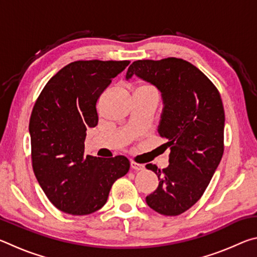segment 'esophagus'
Masks as SVG:
<instances>
[{"label":"esophagus","instance_id":"34e87169","mask_svg":"<svg viewBox=\"0 0 257 257\" xmlns=\"http://www.w3.org/2000/svg\"><path fill=\"white\" fill-rule=\"evenodd\" d=\"M130 168H132L133 170H135V171H141V170H143V169H144V165L136 163V162H134V161H132V162H130Z\"/></svg>","mask_w":257,"mask_h":257}]
</instances>
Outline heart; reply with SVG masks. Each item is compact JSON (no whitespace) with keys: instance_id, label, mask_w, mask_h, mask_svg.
I'll return each mask as SVG.
<instances>
[{"instance_id":"obj_1","label":"heart","mask_w":257,"mask_h":257,"mask_svg":"<svg viewBox=\"0 0 257 257\" xmlns=\"http://www.w3.org/2000/svg\"><path fill=\"white\" fill-rule=\"evenodd\" d=\"M142 87H146V88H153V87H151V86H142Z\"/></svg>"}]
</instances>
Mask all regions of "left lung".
<instances>
[{
	"label": "left lung",
	"mask_w": 257,
	"mask_h": 257,
	"mask_svg": "<svg viewBox=\"0 0 257 257\" xmlns=\"http://www.w3.org/2000/svg\"><path fill=\"white\" fill-rule=\"evenodd\" d=\"M134 75L160 90L158 132L170 149L167 168L146 164L160 180L146 203L160 214L179 215L201 198L222 158V101L212 81L182 59L135 61L125 79Z\"/></svg>",
	"instance_id": "8db88e82"
}]
</instances>
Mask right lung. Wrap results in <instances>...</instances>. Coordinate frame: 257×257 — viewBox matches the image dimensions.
Listing matches in <instances>:
<instances>
[{"label":"right lung","mask_w":257,"mask_h":257,"mask_svg":"<svg viewBox=\"0 0 257 257\" xmlns=\"http://www.w3.org/2000/svg\"><path fill=\"white\" fill-rule=\"evenodd\" d=\"M129 61H76L54 75L35 103L29 121L33 169L60 211L87 215L106 203L116 179L129 171L125 156L84 155L87 128L98 122L96 103Z\"/></svg>","instance_id":"1"}]
</instances>
